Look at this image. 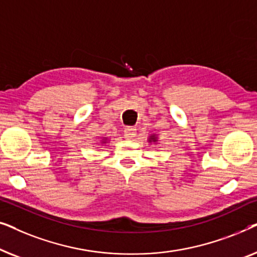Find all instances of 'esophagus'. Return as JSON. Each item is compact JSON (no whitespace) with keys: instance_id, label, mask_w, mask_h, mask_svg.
Segmentation results:
<instances>
[{"instance_id":"34e87169","label":"esophagus","mask_w":257,"mask_h":257,"mask_svg":"<svg viewBox=\"0 0 257 257\" xmlns=\"http://www.w3.org/2000/svg\"><path fill=\"white\" fill-rule=\"evenodd\" d=\"M124 133H125L124 136L126 139H133L137 135V128L132 127V126H128V127H126L124 130Z\"/></svg>"}]
</instances>
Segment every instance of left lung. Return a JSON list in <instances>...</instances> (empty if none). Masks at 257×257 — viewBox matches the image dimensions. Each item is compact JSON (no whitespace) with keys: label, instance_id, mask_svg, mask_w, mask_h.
Listing matches in <instances>:
<instances>
[{"label":"left lung","instance_id":"left-lung-1","mask_svg":"<svg viewBox=\"0 0 257 257\" xmlns=\"http://www.w3.org/2000/svg\"><path fill=\"white\" fill-rule=\"evenodd\" d=\"M158 143V138H157V136L156 135H152V136H150V138H149V143Z\"/></svg>","mask_w":257,"mask_h":257}]
</instances>
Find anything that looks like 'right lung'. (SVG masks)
<instances>
[{"mask_svg":"<svg viewBox=\"0 0 257 257\" xmlns=\"http://www.w3.org/2000/svg\"><path fill=\"white\" fill-rule=\"evenodd\" d=\"M106 142H107V138H104V139H103V142H101V143H103V144H106Z\"/></svg>","mask_w":257,"mask_h":257,"instance_id":"obj_1","label":"right lung"}]
</instances>
